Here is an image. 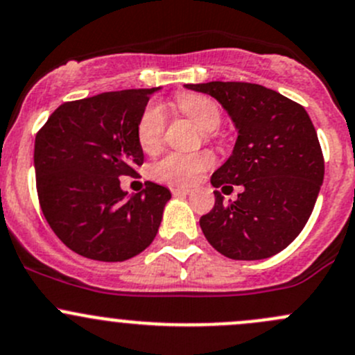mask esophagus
Returning a JSON list of instances; mask_svg holds the SVG:
<instances>
[{"instance_id":"obj_1","label":"esophagus","mask_w":355,"mask_h":355,"mask_svg":"<svg viewBox=\"0 0 355 355\" xmlns=\"http://www.w3.org/2000/svg\"><path fill=\"white\" fill-rule=\"evenodd\" d=\"M173 195L174 196H186V195H189V189H186V188H173Z\"/></svg>"}]
</instances>
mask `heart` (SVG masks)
Wrapping results in <instances>:
<instances>
[{
    "instance_id": "obj_1",
    "label": "heart",
    "mask_w": 355,
    "mask_h": 355,
    "mask_svg": "<svg viewBox=\"0 0 355 355\" xmlns=\"http://www.w3.org/2000/svg\"><path fill=\"white\" fill-rule=\"evenodd\" d=\"M174 102L179 111L191 119L203 133H214L220 126V107L214 98L200 94H179ZM166 123V109L160 104L152 102L144 109L137 126V138L141 150L147 153L159 150ZM210 162L211 157L208 153H169L152 167V176L171 186H188L200 178Z\"/></svg>"
}]
</instances>
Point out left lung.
Returning <instances> with one entry per match:
<instances>
[{"mask_svg":"<svg viewBox=\"0 0 355 355\" xmlns=\"http://www.w3.org/2000/svg\"><path fill=\"white\" fill-rule=\"evenodd\" d=\"M227 112L237 140L211 186L232 191L200 218L208 243L231 259H263L286 250L311 217L323 184L324 160L316 130L302 105L257 83H188Z\"/></svg>","mask_w":355,"mask_h":355,"instance_id":"left-lung-1","label":"left lung"}]
</instances>
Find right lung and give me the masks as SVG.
<instances>
[{
  "mask_svg": "<svg viewBox=\"0 0 355 355\" xmlns=\"http://www.w3.org/2000/svg\"><path fill=\"white\" fill-rule=\"evenodd\" d=\"M155 89L105 92L64 102L35 137L34 167L42 214L64 246L97 261L140 254L159 232L171 191L145 182L128 195L121 176L144 164L137 126Z\"/></svg>",
  "mask_w": 355,
  "mask_h": 355,
  "instance_id": "1",
  "label": "right lung"
}]
</instances>
